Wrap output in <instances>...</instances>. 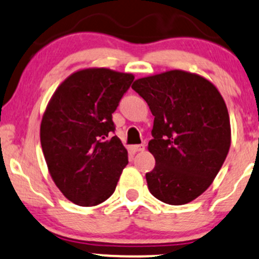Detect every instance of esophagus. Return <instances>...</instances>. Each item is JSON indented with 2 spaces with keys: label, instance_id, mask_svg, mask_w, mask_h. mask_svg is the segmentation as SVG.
Instances as JSON below:
<instances>
[{
  "label": "esophagus",
  "instance_id": "esophagus-1",
  "mask_svg": "<svg viewBox=\"0 0 259 259\" xmlns=\"http://www.w3.org/2000/svg\"><path fill=\"white\" fill-rule=\"evenodd\" d=\"M132 150L134 152H140V151H144L145 150V145H133L132 146Z\"/></svg>",
  "mask_w": 259,
  "mask_h": 259
}]
</instances>
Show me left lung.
I'll use <instances>...</instances> for the list:
<instances>
[{"instance_id":"8db88e82","label":"left lung","mask_w":259,"mask_h":259,"mask_svg":"<svg viewBox=\"0 0 259 259\" xmlns=\"http://www.w3.org/2000/svg\"><path fill=\"white\" fill-rule=\"evenodd\" d=\"M132 88L155 116L147 146L156 161L146 173L150 193L171 205L194 200L215 180L231 145L223 96L209 79L183 70L138 78Z\"/></svg>"}]
</instances>
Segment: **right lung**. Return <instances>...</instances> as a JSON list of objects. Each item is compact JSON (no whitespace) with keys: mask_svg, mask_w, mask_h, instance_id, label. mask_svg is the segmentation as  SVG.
I'll return each mask as SVG.
<instances>
[{"mask_svg":"<svg viewBox=\"0 0 259 259\" xmlns=\"http://www.w3.org/2000/svg\"><path fill=\"white\" fill-rule=\"evenodd\" d=\"M134 81L104 67L78 70L51 96L40 124L48 169L60 192L79 206H95L114 193L127 151L112 114Z\"/></svg>","mask_w":259,"mask_h":259,"instance_id":"right-lung-1","label":"right lung"}]
</instances>
